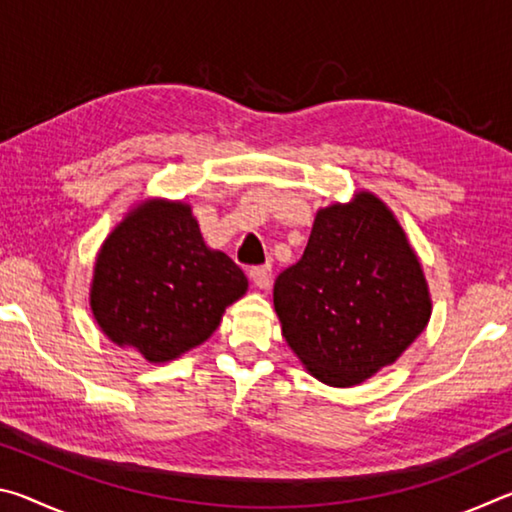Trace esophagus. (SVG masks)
<instances>
[{
	"mask_svg": "<svg viewBox=\"0 0 512 512\" xmlns=\"http://www.w3.org/2000/svg\"><path fill=\"white\" fill-rule=\"evenodd\" d=\"M250 280L255 282L257 289H268V287H271V280H273L271 266H255V268H250Z\"/></svg>",
	"mask_w": 512,
	"mask_h": 512,
	"instance_id": "esophagus-1",
	"label": "esophagus"
}]
</instances>
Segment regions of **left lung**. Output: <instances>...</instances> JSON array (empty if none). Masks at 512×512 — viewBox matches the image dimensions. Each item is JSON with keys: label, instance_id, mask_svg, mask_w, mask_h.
Returning a JSON list of instances; mask_svg holds the SVG:
<instances>
[{"label": "left lung", "instance_id": "obj_1", "mask_svg": "<svg viewBox=\"0 0 512 512\" xmlns=\"http://www.w3.org/2000/svg\"><path fill=\"white\" fill-rule=\"evenodd\" d=\"M273 305L289 348L336 388L395 363L431 316L420 259L370 192L316 212L305 255L277 275Z\"/></svg>", "mask_w": 512, "mask_h": 512}]
</instances>
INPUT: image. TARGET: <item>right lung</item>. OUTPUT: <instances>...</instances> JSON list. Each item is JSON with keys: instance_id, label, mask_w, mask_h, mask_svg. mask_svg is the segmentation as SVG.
<instances>
[{"instance_id": "add662e5", "label": "right lung", "mask_w": 512, "mask_h": 512, "mask_svg": "<svg viewBox=\"0 0 512 512\" xmlns=\"http://www.w3.org/2000/svg\"><path fill=\"white\" fill-rule=\"evenodd\" d=\"M246 289L244 271L205 246L192 207L149 198L103 241L90 307L112 343L164 363L210 339Z\"/></svg>"}]
</instances>
